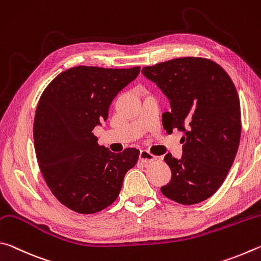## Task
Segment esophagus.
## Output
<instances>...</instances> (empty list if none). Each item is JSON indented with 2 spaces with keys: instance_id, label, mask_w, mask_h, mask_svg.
Wrapping results in <instances>:
<instances>
[{
  "instance_id": "obj_1",
  "label": "esophagus",
  "mask_w": 261,
  "mask_h": 261,
  "mask_svg": "<svg viewBox=\"0 0 261 261\" xmlns=\"http://www.w3.org/2000/svg\"><path fill=\"white\" fill-rule=\"evenodd\" d=\"M157 159L156 156H153L152 153H150L148 150H142V151L140 152V161L142 163H152Z\"/></svg>"
}]
</instances>
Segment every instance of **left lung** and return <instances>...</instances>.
<instances>
[{"mask_svg":"<svg viewBox=\"0 0 261 261\" xmlns=\"http://www.w3.org/2000/svg\"><path fill=\"white\" fill-rule=\"evenodd\" d=\"M170 100L163 113L167 132L177 128L182 157L164 161L172 179L162 187L167 198L184 205L203 202L220 188L234 163L241 139V107L230 76L206 58L182 57L142 68Z\"/></svg>","mask_w":261,"mask_h":261,"instance_id":"obj_1","label":"left lung"}]
</instances>
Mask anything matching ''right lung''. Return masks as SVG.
Listing matches in <instances>:
<instances>
[{
  "label": "right lung",
  "mask_w": 261,
  "mask_h": 261,
  "mask_svg": "<svg viewBox=\"0 0 261 261\" xmlns=\"http://www.w3.org/2000/svg\"><path fill=\"white\" fill-rule=\"evenodd\" d=\"M139 73V66H75L58 74L41 95L33 127L36 158L49 189L72 211L91 214L110 206L138 163V149L111 152L93 130Z\"/></svg>",
  "instance_id": "add662e5"
}]
</instances>
